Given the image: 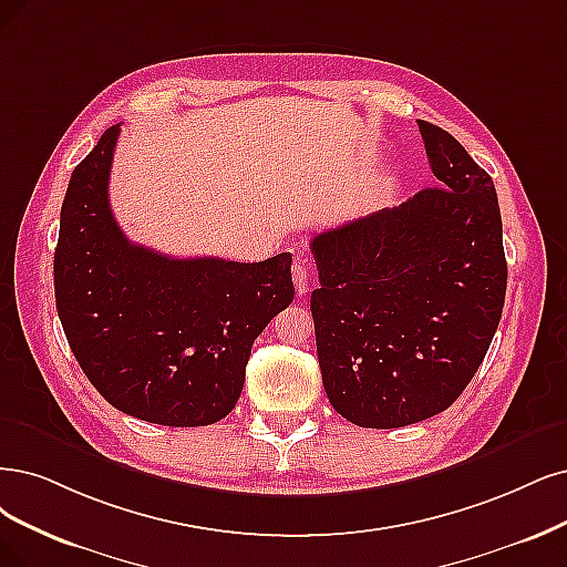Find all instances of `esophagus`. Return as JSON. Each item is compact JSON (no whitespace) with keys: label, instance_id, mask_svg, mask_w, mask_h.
<instances>
[{"label":"esophagus","instance_id":"obj_1","mask_svg":"<svg viewBox=\"0 0 567 567\" xmlns=\"http://www.w3.org/2000/svg\"><path fill=\"white\" fill-rule=\"evenodd\" d=\"M291 278H295V287H297V295L303 297L308 287H310V266L303 257L295 259V266H291Z\"/></svg>","mask_w":567,"mask_h":567}]
</instances>
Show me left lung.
I'll return each mask as SVG.
<instances>
[{"instance_id":"obj_1","label":"left lung","mask_w":567,"mask_h":567,"mask_svg":"<svg viewBox=\"0 0 567 567\" xmlns=\"http://www.w3.org/2000/svg\"><path fill=\"white\" fill-rule=\"evenodd\" d=\"M417 128L442 186L310 243L322 385L360 427H404L446 411L484 362L505 306L495 184L444 128Z\"/></svg>"}]
</instances>
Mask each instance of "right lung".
Listing matches in <instances>:
<instances>
[{
    "instance_id": "add662e5",
    "label": "right lung",
    "mask_w": 567,
    "mask_h": 567,
    "mask_svg": "<svg viewBox=\"0 0 567 567\" xmlns=\"http://www.w3.org/2000/svg\"><path fill=\"white\" fill-rule=\"evenodd\" d=\"M118 133H102L62 200L58 318L114 409L167 427L213 425L238 402L251 343L295 301L291 257L173 259L131 243L110 207Z\"/></svg>"
}]
</instances>
